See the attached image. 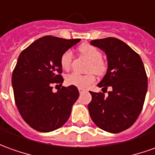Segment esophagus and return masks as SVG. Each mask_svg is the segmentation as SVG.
I'll list each match as a JSON object with an SVG mask.
<instances>
[{
	"instance_id": "34e87169",
	"label": "esophagus",
	"mask_w": 155,
	"mask_h": 155,
	"mask_svg": "<svg viewBox=\"0 0 155 155\" xmlns=\"http://www.w3.org/2000/svg\"><path fill=\"white\" fill-rule=\"evenodd\" d=\"M78 91H79V93H83V92L85 91V89H84V88H78Z\"/></svg>"
}]
</instances>
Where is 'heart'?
<instances>
[{
    "mask_svg": "<svg viewBox=\"0 0 155 155\" xmlns=\"http://www.w3.org/2000/svg\"><path fill=\"white\" fill-rule=\"evenodd\" d=\"M81 54L89 60L87 71H90L87 74H79L78 72H72L66 77V83L68 85L76 86L78 88H86L95 82V75H103L107 71V65L102 59L101 51L95 46L84 44L79 48ZM73 60V54L71 50L64 51L60 59V63L61 68L65 71H69L71 69ZM94 71L93 73L92 71Z\"/></svg>",
    "mask_w": 155,
    "mask_h": 155,
    "instance_id": "1",
    "label": "heart"
}]
</instances>
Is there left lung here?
<instances>
[{"instance_id":"8db88e82","label":"left lung","mask_w":155,"mask_h":155,"mask_svg":"<svg viewBox=\"0 0 155 155\" xmlns=\"http://www.w3.org/2000/svg\"><path fill=\"white\" fill-rule=\"evenodd\" d=\"M92 45L105 52L107 72L98 87H111L105 97L103 93L90 91L88 108L90 117L100 129L118 133L132 127L139 116L148 88V77L140 55L116 38L92 40Z\"/></svg>"}]
</instances>
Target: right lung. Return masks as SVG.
I'll use <instances>...</instances> for the list:
<instances>
[{"instance_id": "obj_1", "label": "right lung", "mask_w": 155, "mask_h": 155, "mask_svg": "<svg viewBox=\"0 0 155 155\" xmlns=\"http://www.w3.org/2000/svg\"><path fill=\"white\" fill-rule=\"evenodd\" d=\"M80 39L44 36L19 55L12 76L14 100L20 115L32 128L49 133L62 127L71 115L79 92L76 86L61 87L63 78L60 59L64 51Z\"/></svg>"}]
</instances>
